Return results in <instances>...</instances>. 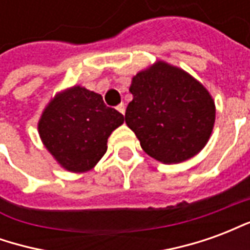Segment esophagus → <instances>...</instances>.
<instances>
[{"mask_svg": "<svg viewBox=\"0 0 250 250\" xmlns=\"http://www.w3.org/2000/svg\"><path fill=\"white\" fill-rule=\"evenodd\" d=\"M116 109H118V111H119V112L122 115H125V103H120L119 105L116 107Z\"/></svg>", "mask_w": 250, "mask_h": 250, "instance_id": "esophagus-1", "label": "esophagus"}]
</instances>
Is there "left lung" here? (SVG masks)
<instances>
[{"mask_svg": "<svg viewBox=\"0 0 250 250\" xmlns=\"http://www.w3.org/2000/svg\"><path fill=\"white\" fill-rule=\"evenodd\" d=\"M125 123L142 148L159 162L179 163L198 154L213 131L215 107L208 89L179 68L159 62L131 83Z\"/></svg>", "mask_w": 250, "mask_h": 250, "instance_id": "1", "label": "left lung"}]
</instances>
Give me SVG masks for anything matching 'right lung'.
Masks as SVG:
<instances>
[{
	"mask_svg": "<svg viewBox=\"0 0 250 250\" xmlns=\"http://www.w3.org/2000/svg\"><path fill=\"white\" fill-rule=\"evenodd\" d=\"M125 116L107 107L102 95L83 87L71 88L48 104L39 122L41 141L62 167L83 173L107 151L111 132Z\"/></svg>",
	"mask_w": 250,
	"mask_h": 250,
	"instance_id": "obj_1",
	"label": "right lung"
}]
</instances>
